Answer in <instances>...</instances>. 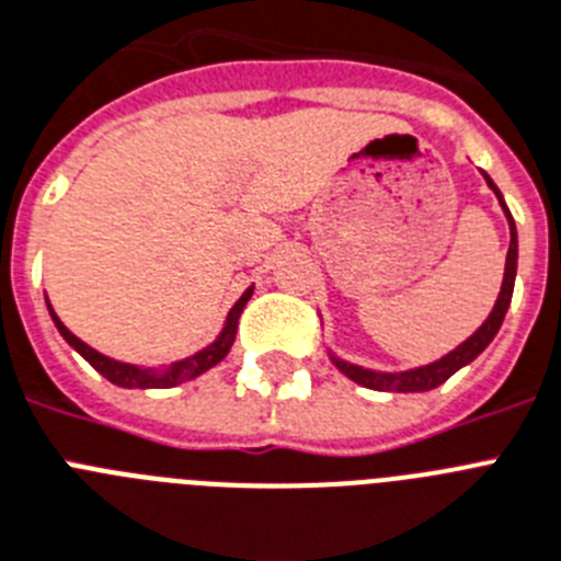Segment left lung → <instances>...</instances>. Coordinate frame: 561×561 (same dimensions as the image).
I'll use <instances>...</instances> for the list:
<instances>
[{
	"label": "left lung",
	"instance_id": "8db88e82",
	"mask_svg": "<svg viewBox=\"0 0 561 561\" xmlns=\"http://www.w3.org/2000/svg\"><path fill=\"white\" fill-rule=\"evenodd\" d=\"M488 180V186L496 192L499 203H502L504 215H507V224H511V249H507V263H504V280H502V291H499V300L490 318L481 323L479 330L473 335L467 337L465 344L456 346L453 353L444 355L442 360L436 364H427V367H419V369H410V373H373V369H364V367H355V364H346V360H335V367L346 375V378H353L355 383L360 387H367V390H381V392H427V390H436L438 383H444L450 378L453 373H458L461 367H467L470 360L479 358L484 353V346L496 337L499 327L504 321V312L511 307V298H513V280H516V254H519V247H516V226H513V217L504 206L502 194H499L496 183L484 174Z\"/></svg>",
	"mask_w": 561,
	"mask_h": 561
}]
</instances>
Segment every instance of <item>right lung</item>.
I'll use <instances>...</instances> for the list:
<instances>
[{"label":"right lung","mask_w":561,"mask_h":561,"mask_svg":"<svg viewBox=\"0 0 561 561\" xmlns=\"http://www.w3.org/2000/svg\"><path fill=\"white\" fill-rule=\"evenodd\" d=\"M249 298H252V289L243 291V298H240L238 304L231 307L229 318H226L224 332H220V337H217L215 344H208L206 350H201V353L192 355V358L178 360V364H171L169 369H160V373H151V369L134 367V364H119V360H114V358H105L103 353H96V350H91L85 341H80V337L73 335V332L68 330L62 321H59L57 312L50 309V304H48V312H50V318H54V323H57L59 335H62L65 341H68V344H71L73 350H77V353H80L82 358H85L88 364L96 369V373L105 375L111 383L125 387V390H148V387H178V383L192 381V378L203 375L206 369L215 367V364H220V360L229 355L231 344H234L238 318H240V312H243V307H247ZM45 300H48V298H45Z\"/></svg>","instance_id":"add662e5"}]
</instances>
